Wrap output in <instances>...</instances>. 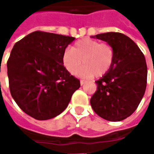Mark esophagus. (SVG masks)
Listing matches in <instances>:
<instances>
[{
	"label": "esophagus",
	"mask_w": 154,
	"mask_h": 154,
	"mask_svg": "<svg viewBox=\"0 0 154 154\" xmlns=\"http://www.w3.org/2000/svg\"><path fill=\"white\" fill-rule=\"evenodd\" d=\"M85 82H86V81H85V80H81V81H80L81 85H83V84L85 83Z\"/></svg>",
	"instance_id": "1"
}]
</instances>
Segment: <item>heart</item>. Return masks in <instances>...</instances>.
Here are the masks:
<instances>
[{
  "label": "heart",
  "instance_id": "heart-1",
  "mask_svg": "<svg viewBox=\"0 0 154 154\" xmlns=\"http://www.w3.org/2000/svg\"><path fill=\"white\" fill-rule=\"evenodd\" d=\"M63 64L69 73H77L82 77H89L95 75L102 77L110 70L115 61L113 47L107 43L91 38H83L76 42L72 49L67 48L62 55Z\"/></svg>",
  "mask_w": 154,
  "mask_h": 154
}]
</instances>
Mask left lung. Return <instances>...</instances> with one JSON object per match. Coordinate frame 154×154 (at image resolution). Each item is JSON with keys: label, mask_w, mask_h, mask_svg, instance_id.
I'll use <instances>...</instances> for the list:
<instances>
[{"label": "left lung", "mask_w": 154, "mask_h": 154, "mask_svg": "<svg viewBox=\"0 0 154 154\" xmlns=\"http://www.w3.org/2000/svg\"><path fill=\"white\" fill-rule=\"evenodd\" d=\"M107 42L115 51L112 67L96 81L97 91L91 106L98 116L109 121H120L132 115L144 95L147 86V64L138 45L118 32L96 35Z\"/></svg>", "instance_id": "left-lung-1"}]
</instances>
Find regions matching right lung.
<instances>
[{
	"label": "right lung",
	"instance_id": "1",
	"mask_svg": "<svg viewBox=\"0 0 154 154\" xmlns=\"http://www.w3.org/2000/svg\"><path fill=\"white\" fill-rule=\"evenodd\" d=\"M74 37L35 31L16 42L7 61L9 87L25 113L52 119L67 108L80 81L63 64L62 55Z\"/></svg>",
	"mask_w": 154,
	"mask_h": 154
}]
</instances>
